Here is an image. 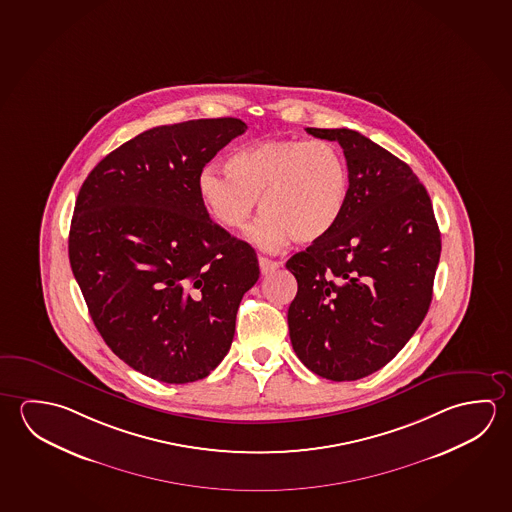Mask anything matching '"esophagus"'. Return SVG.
Listing matches in <instances>:
<instances>
[{"label": "esophagus", "instance_id": "1", "mask_svg": "<svg viewBox=\"0 0 512 512\" xmlns=\"http://www.w3.org/2000/svg\"><path fill=\"white\" fill-rule=\"evenodd\" d=\"M260 273L262 275H269V273H273V271H277L280 268V262H275V260L264 259V257H260L259 259Z\"/></svg>", "mask_w": 512, "mask_h": 512}]
</instances>
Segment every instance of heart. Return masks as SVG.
<instances>
[{
	"label": "heart",
	"instance_id": "obj_1",
	"mask_svg": "<svg viewBox=\"0 0 512 512\" xmlns=\"http://www.w3.org/2000/svg\"><path fill=\"white\" fill-rule=\"evenodd\" d=\"M227 175L207 166L198 176V196L210 218L239 230L259 200L260 218L250 239L275 252L293 239L310 244L327 237L343 216L350 171L343 151L328 141L269 139L234 151Z\"/></svg>",
	"mask_w": 512,
	"mask_h": 512
}]
</instances>
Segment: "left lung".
I'll return each mask as SVG.
<instances>
[{"instance_id":"8db88e82","label":"left lung","mask_w":512,"mask_h":512,"mask_svg":"<svg viewBox=\"0 0 512 512\" xmlns=\"http://www.w3.org/2000/svg\"><path fill=\"white\" fill-rule=\"evenodd\" d=\"M307 132L341 144L350 193L336 228L285 264L298 282L289 336L312 373L359 380L384 368L427 316L441 234L403 160L355 130Z\"/></svg>"}]
</instances>
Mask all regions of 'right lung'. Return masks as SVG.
<instances>
[{
    "instance_id": "obj_1",
    "label": "right lung",
    "mask_w": 512,
    "mask_h": 512,
    "mask_svg": "<svg viewBox=\"0 0 512 512\" xmlns=\"http://www.w3.org/2000/svg\"><path fill=\"white\" fill-rule=\"evenodd\" d=\"M248 126L193 119L121 144L85 178L69 262L94 325L130 368L166 384L207 377L259 280L252 246L209 218L198 176Z\"/></svg>"
}]
</instances>
